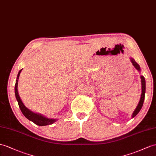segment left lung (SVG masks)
Wrapping results in <instances>:
<instances>
[{
    "mask_svg": "<svg viewBox=\"0 0 156 156\" xmlns=\"http://www.w3.org/2000/svg\"><path fill=\"white\" fill-rule=\"evenodd\" d=\"M130 59L131 61V62L132 63V65L134 66V67L137 69L139 72L141 71V69H140V67L138 65V64L135 62V60L130 58ZM140 79H141V85H142V93H141V97H140V99L138 102V104L137 105V107L135 108L134 111L133 112L132 115V118L135 117L136 115H138V112L140 111L141 110L143 104H144V98H145V93H146V81H145V78H144V76L140 75Z\"/></svg>",
    "mask_w": 156,
    "mask_h": 156,
    "instance_id": "left-lung-1",
    "label": "left lung"
}]
</instances>
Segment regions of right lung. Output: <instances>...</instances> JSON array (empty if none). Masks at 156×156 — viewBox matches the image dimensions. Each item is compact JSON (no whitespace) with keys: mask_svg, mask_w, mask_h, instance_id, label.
<instances>
[{"mask_svg":"<svg viewBox=\"0 0 156 156\" xmlns=\"http://www.w3.org/2000/svg\"><path fill=\"white\" fill-rule=\"evenodd\" d=\"M22 70V69L19 71L18 73L16 80V84H15V87H14V92H15V96H16V100L18 101V106L19 107H20V111H22V114H23L26 119H28L30 121H32V122H33L36 125H38V126H47V125H50V124H52L53 123H54L57 120H58V119H49V118L44 116V115H41L40 113L32 112V111H30L29 108L26 107L24 105L23 102H22L18 92V79H19V77H20V74L21 73Z\"/></svg>","mask_w":156,"mask_h":156,"instance_id":"right-lung-1","label":"right lung"}]
</instances>
